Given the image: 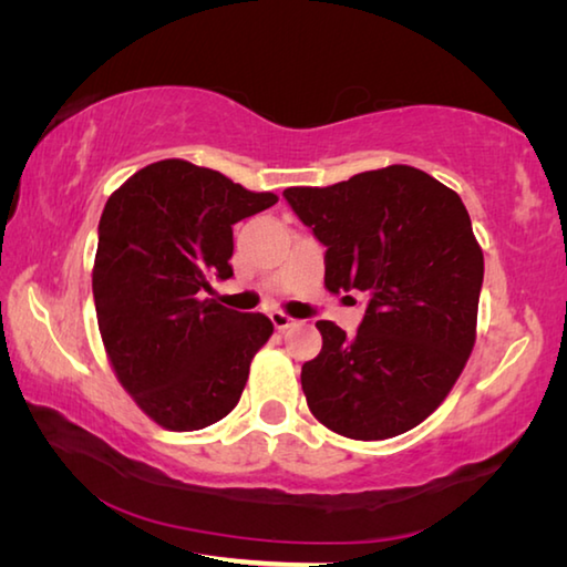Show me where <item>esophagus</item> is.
I'll return each instance as SVG.
<instances>
[{
  "mask_svg": "<svg viewBox=\"0 0 567 567\" xmlns=\"http://www.w3.org/2000/svg\"><path fill=\"white\" fill-rule=\"evenodd\" d=\"M270 320H272V324H275V330H280V332H285L287 328H292V324H295V320L290 318V315H285V312H280V310L272 312Z\"/></svg>",
  "mask_w": 567,
  "mask_h": 567,
  "instance_id": "34e87169",
  "label": "esophagus"
}]
</instances>
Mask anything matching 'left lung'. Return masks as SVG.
<instances>
[{
    "instance_id": "left-lung-1",
    "label": "left lung",
    "mask_w": 567,
    "mask_h": 567,
    "mask_svg": "<svg viewBox=\"0 0 567 567\" xmlns=\"http://www.w3.org/2000/svg\"><path fill=\"white\" fill-rule=\"evenodd\" d=\"M285 199L328 247L324 287L368 295L354 338L318 322L322 350L300 375L307 408L352 440L408 433L447 398L475 344L485 262L463 199L408 165L287 187Z\"/></svg>"
}]
</instances>
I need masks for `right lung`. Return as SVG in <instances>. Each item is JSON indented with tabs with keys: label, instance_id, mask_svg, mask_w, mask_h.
<instances>
[{
	"label": "right lung",
	"instance_id": "obj_1",
	"mask_svg": "<svg viewBox=\"0 0 567 567\" xmlns=\"http://www.w3.org/2000/svg\"><path fill=\"white\" fill-rule=\"evenodd\" d=\"M275 203L215 169L162 159L104 205L92 270L100 334L114 375L157 425L203 430L239 402L275 328L205 292L233 277V225Z\"/></svg>",
	"mask_w": 567,
	"mask_h": 567
}]
</instances>
